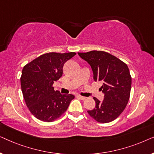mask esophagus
I'll return each mask as SVG.
<instances>
[{
    "instance_id": "34e87169",
    "label": "esophagus",
    "mask_w": 154,
    "mask_h": 154,
    "mask_svg": "<svg viewBox=\"0 0 154 154\" xmlns=\"http://www.w3.org/2000/svg\"><path fill=\"white\" fill-rule=\"evenodd\" d=\"M78 97H79L80 99H81V100H86L85 97H83V96H81V95H79Z\"/></svg>"
}]
</instances>
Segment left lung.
Masks as SVG:
<instances>
[{"label":"left lung","mask_w":154,"mask_h":154,"mask_svg":"<svg viewBox=\"0 0 154 154\" xmlns=\"http://www.w3.org/2000/svg\"><path fill=\"white\" fill-rule=\"evenodd\" d=\"M91 66L94 81L102 83L100 90L104 100L96 97L95 107L88 113L99 123H106L117 119L129 101L132 78L127 64L116 57L104 51L78 52Z\"/></svg>","instance_id":"1"}]
</instances>
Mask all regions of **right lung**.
Listing matches in <instances>:
<instances>
[{"label": "right lung", "instance_id": "1", "mask_svg": "<svg viewBox=\"0 0 154 154\" xmlns=\"http://www.w3.org/2000/svg\"><path fill=\"white\" fill-rule=\"evenodd\" d=\"M75 52H49L39 56L22 69L21 88L31 113L42 121L52 122L68 109L73 94H62L52 87L54 81L62 77L64 63Z\"/></svg>", "mask_w": 154, "mask_h": 154}]
</instances>
